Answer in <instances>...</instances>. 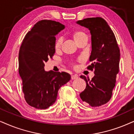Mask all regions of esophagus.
Instances as JSON below:
<instances>
[{"label": "esophagus", "instance_id": "34e87169", "mask_svg": "<svg viewBox=\"0 0 134 134\" xmlns=\"http://www.w3.org/2000/svg\"><path fill=\"white\" fill-rule=\"evenodd\" d=\"M79 77H78L77 75H72V77H71V79L72 80H75V79H77Z\"/></svg>", "mask_w": 134, "mask_h": 134}]
</instances>
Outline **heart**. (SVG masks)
Masks as SVG:
<instances>
[{"label":"heart","mask_w":134,"mask_h":134,"mask_svg":"<svg viewBox=\"0 0 134 134\" xmlns=\"http://www.w3.org/2000/svg\"><path fill=\"white\" fill-rule=\"evenodd\" d=\"M85 35H86L84 33H83L82 31H77L74 34V40H75V41H77V40H79V39H80L82 37L85 36ZM62 39L61 37H60V38H59L58 39H57L56 42H55V48L58 49L60 47V45H61V43H62Z\"/></svg>","instance_id":"heart-1"}]
</instances>
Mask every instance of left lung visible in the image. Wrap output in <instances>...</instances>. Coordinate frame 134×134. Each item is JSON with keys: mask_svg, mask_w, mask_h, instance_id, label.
<instances>
[{"mask_svg": "<svg viewBox=\"0 0 134 134\" xmlns=\"http://www.w3.org/2000/svg\"><path fill=\"white\" fill-rule=\"evenodd\" d=\"M76 23L90 31L92 50L90 61L93 63L88 68L94 70L95 75L91 80L80 76L87 86L80 96L91 106H101L110 100L116 85L121 57L119 48L114 33L103 18H88Z\"/></svg>", "mask_w": 134, "mask_h": 134, "instance_id": "8db88e82", "label": "left lung"}]
</instances>
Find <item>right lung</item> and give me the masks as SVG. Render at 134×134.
I'll list each match as a JSON object with an SVG mask.
<instances>
[{
  "label": "right lung",
  "instance_id": "right-lung-1",
  "mask_svg": "<svg viewBox=\"0 0 134 134\" xmlns=\"http://www.w3.org/2000/svg\"><path fill=\"white\" fill-rule=\"evenodd\" d=\"M64 28L59 22L41 20L27 33L20 47L19 74L25 100L37 109L54 104L59 88L71 79L67 72L44 70V63L55 53V36Z\"/></svg>",
  "mask_w": 134,
  "mask_h": 134
}]
</instances>
